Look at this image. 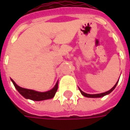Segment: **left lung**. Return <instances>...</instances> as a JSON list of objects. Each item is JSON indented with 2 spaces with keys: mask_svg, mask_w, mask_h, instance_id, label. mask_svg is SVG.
Masks as SVG:
<instances>
[{
  "mask_svg": "<svg viewBox=\"0 0 130 130\" xmlns=\"http://www.w3.org/2000/svg\"><path fill=\"white\" fill-rule=\"evenodd\" d=\"M118 82H119V80L117 81V83L115 84V85L113 86V87L110 90H108V91H107V92H103V93H100V94H87V93H85V92H84L83 91H82L79 88V91H80V92L82 93V95H84V96H85V97L87 98H101V97H103V96H105V95H108V94H109L110 92H111L114 90V88L116 87V86H117V85Z\"/></svg>",
  "mask_w": 130,
  "mask_h": 130,
  "instance_id": "left-lung-1",
  "label": "left lung"
}]
</instances>
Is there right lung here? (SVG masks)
I'll use <instances>...</instances> for the list:
<instances>
[{
  "label": "right lung",
  "mask_w": 130,
  "mask_h": 130,
  "mask_svg": "<svg viewBox=\"0 0 130 130\" xmlns=\"http://www.w3.org/2000/svg\"><path fill=\"white\" fill-rule=\"evenodd\" d=\"M11 81H12L14 87H16V89L18 90V92H19L22 96H24L27 99H30V100L36 101H43V100H47V99L52 98L54 97V95H55V94H56V92L58 90V82L56 84V85L54 86V87L51 89V90L47 91V92H42L19 87V85H17L15 83V82L13 79H11Z\"/></svg>",
  "instance_id": "right-lung-1"
}]
</instances>
